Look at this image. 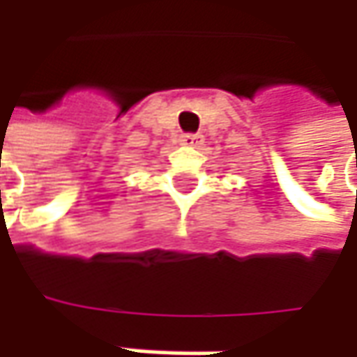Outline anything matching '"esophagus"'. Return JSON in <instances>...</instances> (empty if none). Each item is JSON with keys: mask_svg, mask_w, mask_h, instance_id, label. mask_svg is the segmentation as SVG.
I'll list each match as a JSON object with an SVG mask.
<instances>
[{"mask_svg": "<svg viewBox=\"0 0 357 357\" xmlns=\"http://www.w3.org/2000/svg\"><path fill=\"white\" fill-rule=\"evenodd\" d=\"M200 143H202V135H183L181 137V144H186V146H197Z\"/></svg>", "mask_w": 357, "mask_h": 357, "instance_id": "esophagus-1", "label": "esophagus"}]
</instances>
